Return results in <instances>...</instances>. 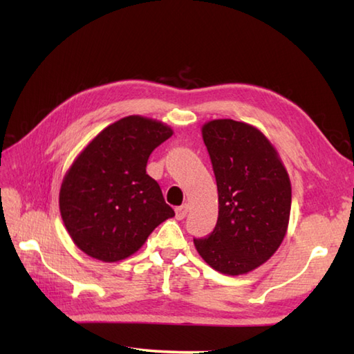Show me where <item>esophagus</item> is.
I'll return each mask as SVG.
<instances>
[{
    "label": "esophagus",
    "mask_w": 354,
    "mask_h": 354,
    "mask_svg": "<svg viewBox=\"0 0 354 354\" xmlns=\"http://www.w3.org/2000/svg\"><path fill=\"white\" fill-rule=\"evenodd\" d=\"M189 204H184V205H181V207H178L176 209H175V213H176V219L178 221H183L184 217L187 216V213H189Z\"/></svg>",
    "instance_id": "1"
}]
</instances>
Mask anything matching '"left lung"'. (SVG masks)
<instances>
[{"label": "left lung", "instance_id": "left-lung-1", "mask_svg": "<svg viewBox=\"0 0 354 354\" xmlns=\"http://www.w3.org/2000/svg\"><path fill=\"white\" fill-rule=\"evenodd\" d=\"M212 158L219 216L207 239H194L207 265L245 275L266 263L288 232L292 187L272 142L257 127L231 118L202 126Z\"/></svg>", "mask_w": 354, "mask_h": 354}]
</instances>
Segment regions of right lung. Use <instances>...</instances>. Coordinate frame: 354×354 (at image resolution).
Masks as SVG:
<instances>
[{
    "instance_id": "right-lung-1",
    "label": "right lung",
    "mask_w": 354,
    "mask_h": 354,
    "mask_svg": "<svg viewBox=\"0 0 354 354\" xmlns=\"http://www.w3.org/2000/svg\"><path fill=\"white\" fill-rule=\"evenodd\" d=\"M171 135L162 122L129 115L104 127L76 156L62 179L59 209L80 251L104 263L124 260L175 216L146 173L149 155Z\"/></svg>"
}]
</instances>
